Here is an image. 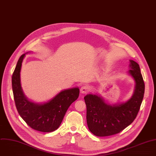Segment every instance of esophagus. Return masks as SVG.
<instances>
[{
	"instance_id": "obj_1",
	"label": "esophagus",
	"mask_w": 156,
	"mask_h": 156,
	"mask_svg": "<svg viewBox=\"0 0 156 156\" xmlns=\"http://www.w3.org/2000/svg\"><path fill=\"white\" fill-rule=\"evenodd\" d=\"M89 90V87L87 85H83L80 88V92L82 94H86Z\"/></svg>"
}]
</instances>
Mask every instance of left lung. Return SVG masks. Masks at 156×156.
Wrapping results in <instances>:
<instances>
[{"label":"left lung","instance_id":"8db88e82","mask_svg":"<svg viewBox=\"0 0 156 156\" xmlns=\"http://www.w3.org/2000/svg\"><path fill=\"white\" fill-rule=\"evenodd\" d=\"M130 63L129 73L135 81V88L128 101L111 106L96 95L88 94L84 98L87 126L95 136H107L119 133L132 124L138 115L144 96V83L139 65L132 60Z\"/></svg>","mask_w":156,"mask_h":156}]
</instances>
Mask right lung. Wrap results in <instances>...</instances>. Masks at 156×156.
Returning a JSON list of instances; mask_svg holds the SVG:
<instances>
[{
	"label": "right lung",
	"instance_id": "add662e5",
	"mask_svg": "<svg viewBox=\"0 0 156 156\" xmlns=\"http://www.w3.org/2000/svg\"><path fill=\"white\" fill-rule=\"evenodd\" d=\"M25 54L20 58L12 75V89L15 105L23 120L32 129L43 132L56 130L61 125L66 112L79 96L78 87L61 91L50 101L36 104L24 96L21 86L20 72Z\"/></svg>",
	"mask_w": 156,
	"mask_h": 156
}]
</instances>
